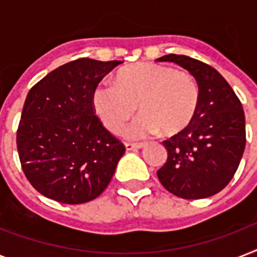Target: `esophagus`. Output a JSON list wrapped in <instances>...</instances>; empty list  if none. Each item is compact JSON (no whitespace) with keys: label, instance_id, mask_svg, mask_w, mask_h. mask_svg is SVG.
<instances>
[{"label":"esophagus","instance_id":"esophagus-1","mask_svg":"<svg viewBox=\"0 0 257 257\" xmlns=\"http://www.w3.org/2000/svg\"><path fill=\"white\" fill-rule=\"evenodd\" d=\"M144 143H139V144H132V143H125V149L126 151H137V149L144 148Z\"/></svg>","mask_w":257,"mask_h":257}]
</instances>
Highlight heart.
I'll return each mask as SVG.
<instances>
[{
	"instance_id": "obj_1",
	"label": "heart",
	"mask_w": 257,
	"mask_h": 257,
	"mask_svg": "<svg viewBox=\"0 0 257 257\" xmlns=\"http://www.w3.org/2000/svg\"><path fill=\"white\" fill-rule=\"evenodd\" d=\"M200 90L193 76L165 65L140 62L116 74V85H98L92 94L94 113L105 128L120 133L139 105L141 114L125 136L132 140L151 135L167 137L183 133L199 109Z\"/></svg>"
}]
</instances>
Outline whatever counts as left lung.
I'll return each instance as SVG.
<instances>
[{
    "mask_svg": "<svg viewBox=\"0 0 257 257\" xmlns=\"http://www.w3.org/2000/svg\"><path fill=\"white\" fill-rule=\"evenodd\" d=\"M160 62H175L195 77L200 90L193 122L164 144L168 159L157 177L177 197L205 199L227 187L245 148L243 106L225 78L204 62L167 54Z\"/></svg>",
    "mask_w": 257,
    "mask_h": 257,
    "instance_id": "left-lung-1",
    "label": "left lung"
}]
</instances>
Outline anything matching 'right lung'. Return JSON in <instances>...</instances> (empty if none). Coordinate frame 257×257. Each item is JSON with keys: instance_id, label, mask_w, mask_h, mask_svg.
Listing matches in <instances>:
<instances>
[{"instance_id": "add662e5", "label": "right lung", "mask_w": 257, "mask_h": 257, "mask_svg": "<svg viewBox=\"0 0 257 257\" xmlns=\"http://www.w3.org/2000/svg\"><path fill=\"white\" fill-rule=\"evenodd\" d=\"M121 62L80 58L52 70L28 93L18 156L26 179L48 199L88 203L110 183L125 147L94 114L92 94Z\"/></svg>"}]
</instances>
